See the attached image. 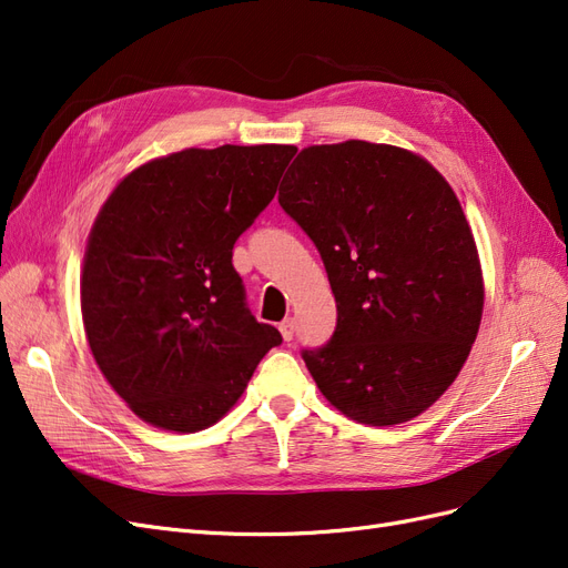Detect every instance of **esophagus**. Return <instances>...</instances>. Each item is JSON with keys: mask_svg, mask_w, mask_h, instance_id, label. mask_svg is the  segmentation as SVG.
I'll return each instance as SVG.
<instances>
[{"mask_svg": "<svg viewBox=\"0 0 568 568\" xmlns=\"http://www.w3.org/2000/svg\"><path fill=\"white\" fill-rule=\"evenodd\" d=\"M280 332H282V338L284 341H291V338H294V332H296V324H294V320H284L282 324H280Z\"/></svg>", "mask_w": 568, "mask_h": 568, "instance_id": "obj_1", "label": "esophagus"}]
</instances>
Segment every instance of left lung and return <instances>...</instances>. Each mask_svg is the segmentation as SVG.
Wrapping results in <instances>:
<instances>
[{
  "mask_svg": "<svg viewBox=\"0 0 568 568\" xmlns=\"http://www.w3.org/2000/svg\"><path fill=\"white\" fill-rule=\"evenodd\" d=\"M282 184L336 298L332 338L301 353L317 388L359 424L422 415L455 382L484 313L450 184L417 153L359 140L303 149Z\"/></svg>",
  "mask_w": 568,
  "mask_h": 568,
  "instance_id": "obj_1",
  "label": "left lung"
}]
</instances>
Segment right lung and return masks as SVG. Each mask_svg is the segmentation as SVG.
<instances>
[{
	"label": "right lung",
	"instance_id": "obj_1",
	"mask_svg": "<svg viewBox=\"0 0 568 568\" xmlns=\"http://www.w3.org/2000/svg\"><path fill=\"white\" fill-rule=\"evenodd\" d=\"M294 153L184 149L132 170L99 211L80 277L84 334L140 419L178 434L215 424L282 343L251 315L232 248Z\"/></svg>",
	"mask_w": 568,
	"mask_h": 568
}]
</instances>
